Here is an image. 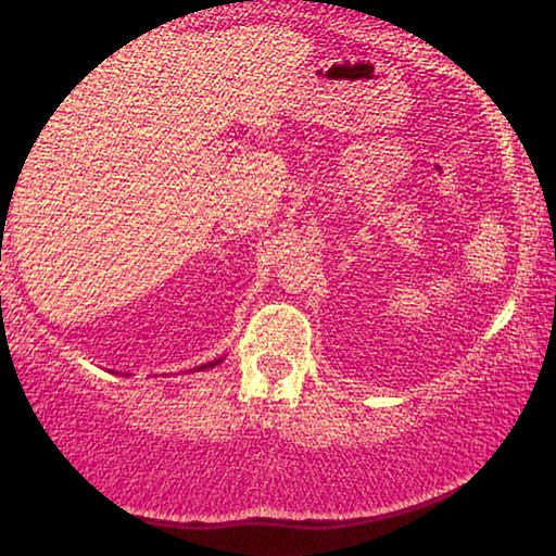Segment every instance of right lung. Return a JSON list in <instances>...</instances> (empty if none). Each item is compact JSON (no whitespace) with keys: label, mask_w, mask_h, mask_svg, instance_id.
Here are the masks:
<instances>
[{"label":"right lung","mask_w":556,"mask_h":556,"mask_svg":"<svg viewBox=\"0 0 556 556\" xmlns=\"http://www.w3.org/2000/svg\"><path fill=\"white\" fill-rule=\"evenodd\" d=\"M220 363V357L218 361H213V363H205V365H201V368H195V370H203V368H213V365H218Z\"/></svg>","instance_id":"add662e5"}]
</instances>
